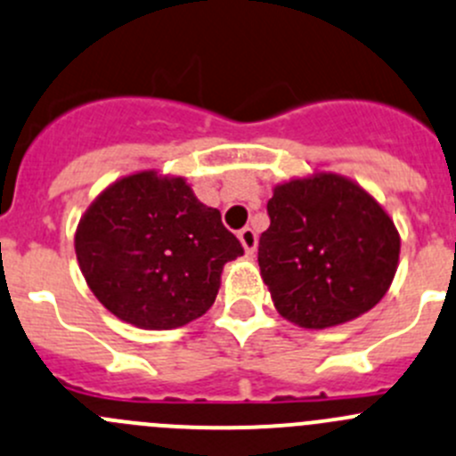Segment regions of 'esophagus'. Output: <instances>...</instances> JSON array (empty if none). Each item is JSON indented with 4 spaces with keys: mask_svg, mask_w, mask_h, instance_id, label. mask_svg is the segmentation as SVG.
Returning <instances> with one entry per match:
<instances>
[{
    "mask_svg": "<svg viewBox=\"0 0 456 456\" xmlns=\"http://www.w3.org/2000/svg\"><path fill=\"white\" fill-rule=\"evenodd\" d=\"M238 238H240L242 247H245L247 254H254L256 251V245H258V236H256V232L251 227H245L238 232Z\"/></svg>",
    "mask_w": 456,
    "mask_h": 456,
    "instance_id": "obj_1",
    "label": "esophagus"
}]
</instances>
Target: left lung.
Returning <instances> with one entry per match:
<instances>
[{"label":"left lung","instance_id":"1","mask_svg":"<svg viewBox=\"0 0 456 456\" xmlns=\"http://www.w3.org/2000/svg\"><path fill=\"white\" fill-rule=\"evenodd\" d=\"M258 265L281 316L338 325L386 296L401 240L390 216L352 180L316 174L273 189Z\"/></svg>","mask_w":456,"mask_h":456}]
</instances>
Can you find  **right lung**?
<instances>
[{
    "label": "right lung",
    "instance_id": "obj_1",
    "mask_svg": "<svg viewBox=\"0 0 456 456\" xmlns=\"http://www.w3.org/2000/svg\"><path fill=\"white\" fill-rule=\"evenodd\" d=\"M75 254L110 314L144 330H174L214 305L224 263L245 249L184 180L142 171L88 207Z\"/></svg>",
    "mask_w": 456,
    "mask_h": 456
}]
</instances>
